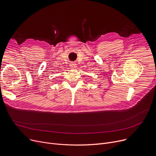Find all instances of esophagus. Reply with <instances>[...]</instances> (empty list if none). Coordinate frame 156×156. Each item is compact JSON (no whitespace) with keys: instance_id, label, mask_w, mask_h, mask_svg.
Segmentation results:
<instances>
[{"instance_id":"1","label":"esophagus","mask_w":156,"mask_h":156,"mask_svg":"<svg viewBox=\"0 0 156 156\" xmlns=\"http://www.w3.org/2000/svg\"><path fill=\"white\" fill-rule=\"evenodd\" d=\"M70 68L71 69H76V67H77V64L76 63H72L71 64H70Z\"/></svg>"}]
</instances>
